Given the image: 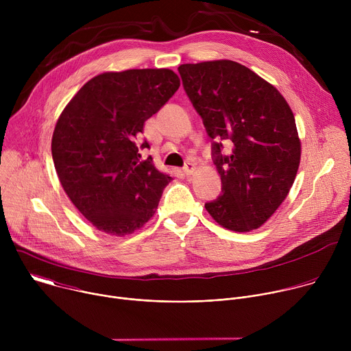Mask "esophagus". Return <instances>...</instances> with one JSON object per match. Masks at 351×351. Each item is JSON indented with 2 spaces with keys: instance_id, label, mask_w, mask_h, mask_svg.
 <instances>
[{
  "instance_id": "esophagus-1",
  "label": "esophagus",
  "mask_w": 351,
  "mask_h": 351,
  "mask_svg": "<svg viewBox=\"0 0 351 351\" xmlns=\"http://www.w3.org/2000/svg\"><path fill=\"white\" fill-rule=\"evenodd\" d=\"M194 169H195V165L193 164V162H187L184 167H183V172L189 176V175H191L193 172H194Z\"/></svg>"
}]
</instances>
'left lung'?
I'll return each instance as SVG.
<instances>
[{
	"label": "left lung",
	"mask_w": 351,
	"mask_h": 351,
	"mask_svg": "<svg viewBox=\"0 0 351 351\" xmlns=\"http://www.w3.org/2000/svg\"><path fill=\"white\" fill-rule=\"evenodd\" d=\"M178 71L214 140L211 156L222 193L206 210L229 230L260 228L286 198L300 164L302 147L289 104L272 84L233 61L184 64ZM223 142L234 144L228 156Z\"/></svg>",
	"instance_id": "1"
}]
</instances>
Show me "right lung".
I'll use <instances>...</instances> for the list:
<instances>
[{
	"instance_id": "1",
	"label": "right lung",
	"mask_w": 351,
	"mask_h": 351,
	"mask_svg": "<svg viewBox=\"0 0 351 351\" xmlns=\"http://www.w3.org/2000/svg\"><path fill=\"white\" fill-rule=\"evenodd\" d=\"M180 86L169 69L107 72L88 80L62 111L51 153L60 182L75 207L98 230L125 236L158 207L171 176L153 158L141 160L144 122Z\"/></svg>"
}]
</instances>
